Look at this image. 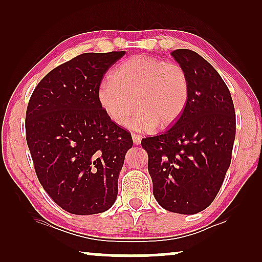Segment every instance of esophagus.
<instances>
[{
  "label": "esophagus",
  "instance_id": "1",
  "mask_svg": "<svg viewBox=\"0 0 262 262\" xmlns=\"http://www.w3.org/2000/svg\"><path fill=\"white\" fill-rule=\"evenodd\" d=\"M132 141H134V143L136 145L141 144L142 142V137L139 135H136V134H132Z\"/></svg>",
  "mask_w": 262,
  "mask_h": 262
}]
</instances>
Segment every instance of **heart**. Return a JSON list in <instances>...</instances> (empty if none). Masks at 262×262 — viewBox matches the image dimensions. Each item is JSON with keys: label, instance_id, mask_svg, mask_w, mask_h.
<instances>
[{"label": "heart", "instance_id": "obj_1", "mask_svg": "<svg viewBox=\"0 0 262 262\" xmlns=\"http://www.w3.org/2000/svg\"><path fill=\"white\" fill-rule=\"evenodd\" d=\"M188 98V75L180 64L143 55L118 66L111 80L96 89L99 106L119 126L127 123L136 105L128 126L137 131L171 126L184 113Z\"/></svg>", "mask_w": 262, "mask_h": 262}]
</instances>
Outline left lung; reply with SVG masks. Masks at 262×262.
<instances>
[{
  "instance_id": "8db88e82",
  "label": "left lung",
  "mask_w": 262,
  "mask_h": 262,
  "mask_svg": "<svg viewBox=\"0 0 262 262\" xmlns=\"http://www.w3.org/2000/svg\"><path fill=\"white\" fill-rule=\"evenodd\" d=\"M170 55L188 75L187 106L173 126L143 138L142 146L157 203L170 212L194 214L213 202L230 166L235 108L227 84L207 60L187 49Z\"/></svg>"
}]
</instances>
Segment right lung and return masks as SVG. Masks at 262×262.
I'll return each instance as SVG.
<instances>
[{
	"instance_id": "right-lung-1",
	"label": "right lung",
	"mask_w": 262,
	"mask_h": 262,
	"mask_svg": "<svg viewBox=\"0 0 262 262\" xmlns=\"http://www.w3.org/2000/svg\"><path fill=\"white\" fill-rule=\"evenodd\" d=\"M125 51L82 53L50 71L26 111V141L42 188L74 214L105 212L118 194L130 132L103 113L96 89Z\"/></svg>"
}]
</instances>
